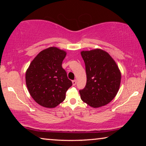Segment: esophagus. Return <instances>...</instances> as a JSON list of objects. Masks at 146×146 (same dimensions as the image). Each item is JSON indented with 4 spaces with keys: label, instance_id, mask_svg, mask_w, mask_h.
<instances>
[{
    "label": "esophagus",
    "instance_id": "34e87169",
    "mask_svg": "<svg viewBox=\"0 0 146 146\" xmlns=\"http://www.w3.org/2000/svg\"><path fill=\"white\" fill-rule=\"evenodd\" d=\"M72 83H73V86H75L76 84V80H73L72 81Z\"/></svg>",
    "mask_w": 146,
    "mask_h": 146
}]
</instances>
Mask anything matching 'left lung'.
<instances>
[{"mask_svg": "<svg viewBox=\"0 0 146 146\" xmlns=\"http://www.w3.org/2000/svg\"><path fill=\"white\" fill-rule=\"evenodd\" d=\"M87 82L79 90L83 102L93 108H99L110 103L120 88L121 73L115 60L100 49L83 51Z\"/></svg>", "mask_w": 146, "mask_h": 146, "instance_id": "1", "label": "left lung"}]
</instances>
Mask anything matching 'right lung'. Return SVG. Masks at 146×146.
Returning <instances> with one entry per match:
<instances>
[{
	"mask_svg": "<svg viewBox=\"0 0 146 146\" xmlns=\"http://www.w3.org/2000/svg\"><path fill=\"white\" fill-rule=\"evenodd\" d=\"M66 53L55 47L40 51L26 73V86L32 98L43 107L53 108L62 102L72 86L62 67Z\"/></svg>",
	"mask_w": 146,
	"mask_h": 146,
	"instance_id": "right-lung-1",
	"label": "right lung"
}]
</instances>
